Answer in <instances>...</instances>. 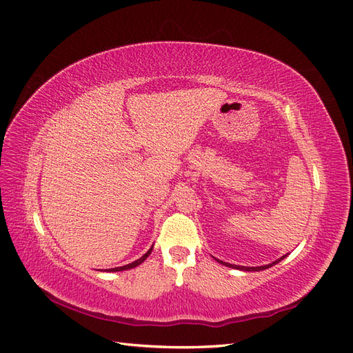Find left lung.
<instances>
[{
    "mask_svg": "<svg viewBox=\"0 0 353 353\" xmlns=\"http://www.w3.org/2000/svg\"><path fill=\"white\" fill-rule=\"evenodd\" d=\"M285 256H287V254H284L283 258H280V259H276L275 262H272V263H270V265H263V266H240V265H231V263H227V262H222V261H219V259H216V261H218L219 263H222V265L230 266V268H234V270H241V271H263V270H266V268H271L272 265L281 262V261L285 258Z\"/></svg>",
    "mask_w": 353,
    "mask_h": 353,
    "instance_id": "1",
    "label": "left lung"
}]
</instances>
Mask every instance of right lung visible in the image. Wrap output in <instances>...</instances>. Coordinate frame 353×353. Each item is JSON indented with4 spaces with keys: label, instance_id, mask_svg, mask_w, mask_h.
<instances>
[{
    "label": "right lung",
    "instance_id": "add662e5",
    "mask_svg": "<svg viewBox=\"0 0 353 353\" xmlns=\"http://www.w3.org/2000/svg\"><path fill=\"white\" fill-rule=\"evenodd\" d=\"M152 250H153V245L150 249H148V252L145 253V254H143L140 259H137L135 262H132V263H128V265H123V266H117V268H110V270H108L109 272H117V271H125V270H131V268H135V266H138L140 263H143L147 258H148V254L152 253Z\"/></svg>",
    "mask_w": 353,
    "mask_h": 353
}]
</instances>
